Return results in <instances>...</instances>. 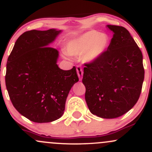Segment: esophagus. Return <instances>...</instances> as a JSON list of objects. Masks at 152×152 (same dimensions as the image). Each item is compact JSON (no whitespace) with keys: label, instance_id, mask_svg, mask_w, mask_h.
<instances>
[{"label":"esophagus","instance_id":"obj_1","mask_svg":"<svg viewBox=\"0 0 152 152\" xmlns=\"http://www.w3.org/2000/svg\"><path fill=\"white\" fill-rule=\"evenodd\" d=\"M76 71H77V74H78V76H79V79L81 80L82 79L83 73H84V72H83V69L81 66H77V67H76Z\"/></svg>","mask_w":152,"mask_h":152}]
</instances>
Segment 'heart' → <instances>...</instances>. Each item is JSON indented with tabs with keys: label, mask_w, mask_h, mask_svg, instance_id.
<instances>
[{
	"label": "heart",
	"mask_w": 152,
	"mask_h": 152,
	"mask_svg": "<svg viewBox=\"0 0 152 152\" xmlns=\"http://www.w3.org/2000/svg\"><path fill=\"white\" fill-rule=\"evenodd\" d=\"M110 39L104 33L91 30L73 38L67 43L68 54L80 56L84 55L86 62L94 61L107 50Z\"/></svg>",
	"instance_id": "b5f03b06"
}]
</instances>
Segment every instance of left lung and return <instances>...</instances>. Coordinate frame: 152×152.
<instances>
[{"label": "left lung", "mask_w": 152, "mask_h": 152, "mask_svg": "<svg viewBox=\"0 0 152 152\" xmlns=\"http://www.w3.org/2000/svg\"><path fill=\"white\" fill-rule=\"evenodd\" d=\"M113 37L107 50L86 63L82 82L90 112L112 119L123 115L136 104L144 79L143 56L129 31L123 26L107 25Z\"/></svg>", "instance_id": "left-lung-1"}]
</instances>
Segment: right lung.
<instances>
[{
	"mask_svg": "<svg viewBox=\"0 0 152 152\" xmlns=\"http://www.w3.org/2000/svg\"><path fill=\"white\" fill-rule=\"evenodd\" d=\"M60 32L25 31L8 58L5 80L10 99L20 114L34 123L61 118L68 93L79 81L76 67L61 69L56 63L58 51L48 46Z\"/></svg>",
	"mask_w": 152,
	"mask_h": 152,
	"instance_id": "obj_1",
	"label": "right lung"
}]
</instances>
